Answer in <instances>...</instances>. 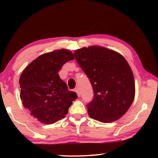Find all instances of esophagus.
Masks as SVG:
<instances>
[{
  "instance_id": "1",
  "label": "esophagus",
  "mask_w": 158,
  "mask_h": 158,
  "mask_svg": "<svg viewBox=\"0 0 158 158\" xmlns=\"http://www.w3.org/2000/svg\"><path fill=\"white\" fill-rule=\"evenodd\" d=\"M75 91L77 93V96H78L79 97L81 96V91H80V89H79V88H76L75 89Z\"/></svg>"
}]
</instances>
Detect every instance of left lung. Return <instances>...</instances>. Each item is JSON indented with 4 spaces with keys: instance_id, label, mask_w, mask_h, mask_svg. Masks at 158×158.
<instances>
[{
    "instance_id": "8db88e82",
    "label": "left lung",
    "mask_w": 158,
    "mask_h": 158,
    "mask_svg": "<svg viewBox=\"0 0 158 158\" xmlns=\"http://www.w3.org/2000/svg\"><path fill=\"white\" fill-rule=\"evenodd\" d=\"M73 55L94 90V98L87 104L90 117L103 123L122 117L132 103L135 92L134 75L127 60L101 47H83Z\"/></svg>"
}]
</instances>
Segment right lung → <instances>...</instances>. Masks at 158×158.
<instances>
[{
  "label": "right lung",
  "instance_id": "right-lung-1",
  "mask_svg": "<svg viewBox=\"0 0 158 158\" xmlns=\"http://www.w3.org/2000/svg\"><path fill=\"white\" fill-rule=\"evenodd\" d=\"M74 59L67 49L45 53L31 62L19 80L23 105L44 124H53L65 117L77 94L68 90L58 72Z\"/></svg>",
  "mask_w": 158,
  "mask_h": 158
}]
</instances>
